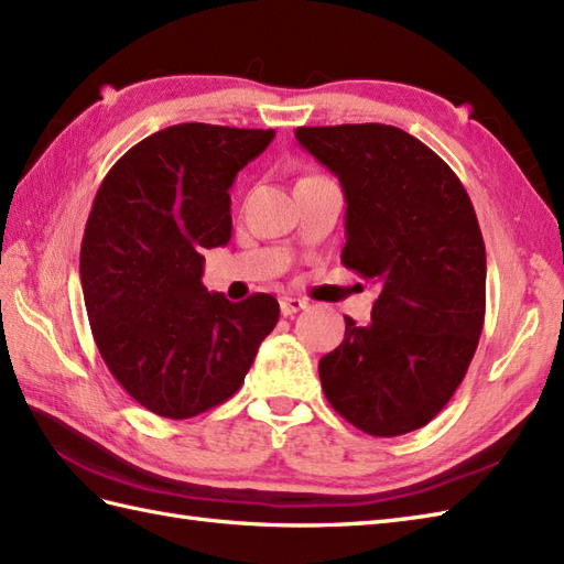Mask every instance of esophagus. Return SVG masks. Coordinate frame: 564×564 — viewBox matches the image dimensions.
Instances as JSON below:
<instances>
[{
	"instance_id": "obj_1",
	"label": "esophagus",
	"mask_w": 564,
	"mask_h": 564,
	"mask_svg": "<svg viewBox=\"0 0 564 564\" xmlns=\"http://www.w3.org/2000/svg\"><path fill=\"white\" fill-rule=\"evenodd\" d=\"M304 308H308V304H306L304 299H296V296H282V299H280V311H282V315H294V313L304 311Z\"/></svg>"
}]
</instances>
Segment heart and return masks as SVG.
Here are the masks:
<instances>
[{"label":"heart","instance_id":"b5f03b06","mask_svg":"<svg viewBox=\"0 0 564 564\" xmlns=\"http://www.w3.org/2000/svg\"><path fill=\"white\" fill-rule=\"evenodd\" d=\"M304 178H308V176H304Z\"/></svg>","mask_w":564,"mask_h":564}]
</instances>
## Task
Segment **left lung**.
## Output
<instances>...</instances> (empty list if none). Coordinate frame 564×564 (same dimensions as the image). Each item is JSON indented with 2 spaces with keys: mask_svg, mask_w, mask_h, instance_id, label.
Segmentation results:
<instances>
[{
  "mask_svg": "<svg viewBox=\"0 0 564 564\" xmlns=\"http://www.w3.org/2000/svg\"><path fill=\"white\" fill-rule=\"evenodd\" d=\"M347 200L345 268L382 290L368 325L347 321L318 364L327 402L356 429L404 435L441 414L486 318V246L447 162L388 123L299 127Z\"/></svg>",
  "mask_w": 564,
  "mask_h": 564,
  "instance_id": "8db88e82",
  "label": "left lung"
}]
</instances>
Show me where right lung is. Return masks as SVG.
Returning a JSON list of instances; mask_svg holds the SVG:
<instances>
[{
  "mask_svg": "<svg viewBox=\"0 0 564 564\" xmlns=\"http://www.w3.org/2000/svg\"><path fill=\"white\" fill-rule=\"evenodd\" d=\"M268 129L176 123L123 153L95 196L80 284L95 345L135 402L191 419L227 402L280 318L272 294L231 304L205 290L203 249L231 239L235 176Z\"/></svg>",
  "mask_w": 564,
  "mask_h": 564,
  "instance_id": "right-lung-1",
  "label": "right lung"
}]
</instances>
